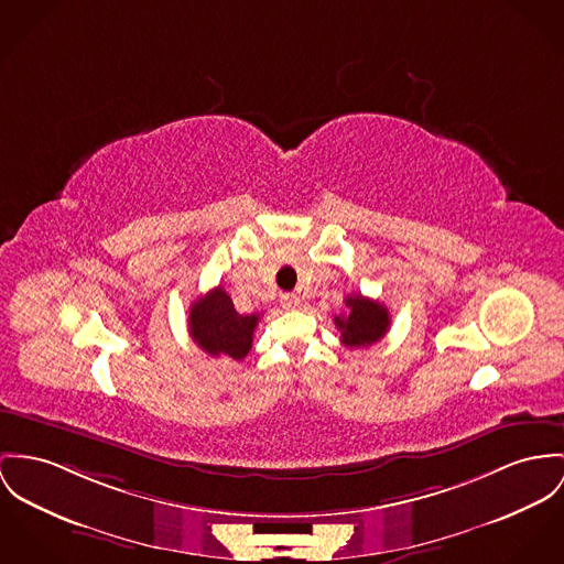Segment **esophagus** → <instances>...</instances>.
I'll return each instance as SVG.
<instances>
[{
	"label": "esophagus",
	"instance_id": "esophagus-1",
	"mask_svg": "<svg viewBox=\"0 0 564 564\" xmlns=\"http://www.w3.org/2000/svg\"><path fill=\"white\" fill-rule=\"evenodd\" d=\"M301 304V299L296 294H283L281 296V306L283 308H296Z\"/></svg>",
	"mask_w": 564,
	"mask_h": 564
}]
</instances>
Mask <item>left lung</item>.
<instances>
[{"label":"left lung","mask_w":564,"mask_h":564,"mask_svg":"<svg viewBox=\"0 0 564 564\" xmlns=\"http://www.w3.org/2000/svg\"><path fill=\"white\" fill-rule=\"evenodd\" d=\"M346 306V315H335V326L347 347L373 346L387 335L390 315L384 304L354 294L347 296Z\"/></svg>","instance_id":"8db88e82"}]
</instances>
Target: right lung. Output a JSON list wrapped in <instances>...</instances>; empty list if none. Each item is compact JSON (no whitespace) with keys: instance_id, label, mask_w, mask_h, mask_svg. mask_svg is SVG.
I'll list each match as a JSON object with an SVG mask.
<instances>
[{"instance_id":"right-lung-1","label":"right lung","mask_w":564,"mask_h":564,"mask_svg":"<svg viewBox=\"0 0 564 564\" xmlns=\"http://www.w3.org/2000/svg\"><path fill=\"white\" fill-rule=\"evenodd\" d=\"M258 322V313L240 315L220 285L191 304L188 313L193 341L210 356H229L234 360H242L251 351Z\"/></svg>"}]
</instances>
